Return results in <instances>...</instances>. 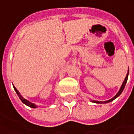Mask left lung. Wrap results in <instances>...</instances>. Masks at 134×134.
Listing matches in <instances>:
<instances>
[{
  "mask_svg": "<svg viewBox=\"0 0 134 134\" xmlns=\"http://www.w3.org/2000/svg\"><path fill=\"white\" fill-rule=\"evenodd\" d=\"M128 73L129 72H127V76H126V77H125V81H124V82H123V84H122V87H121V88H120V90H119V91L118 92V93L113 98H112L111 99H110V100H108V101H106V102H98V101H93V102H95V103H108V102H112V101H113L115 99H116L118 96H119V95L121 94L122 93V91H123V90H124V88H125V85H126V83H127V78H128Z\"/></svg>",
  "mask_w": 134,
  "mask_h": 134,
  "instance_id": "left-lung-1",
  "label": "left lung"
}]
</instances>
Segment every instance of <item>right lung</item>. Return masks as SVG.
<instances>
[{
	"label": "right lung",
	"instance_id": "1",
	"mask_svg": "<svg viewBox=\"0 0 134 134\" xmlns=\"http://www.w3.org/2000/svg\"><path fill=\"white\" fill-rule=\"evenodd\" d=\"M13 87H14V89H15V92H16V93L18 94V97H19V99H21V102H23V103H24V104H26V105H27V106H29V107H30V108H36V105H35V104H33V103H32V102H29V101H27L26 99H24L22 96H21V94H20V93L18 92V90H17L16 88L13 86Z\"/></svg>",
	"mask_w": 134,
	"mask_h": 134
}]
</instances>
